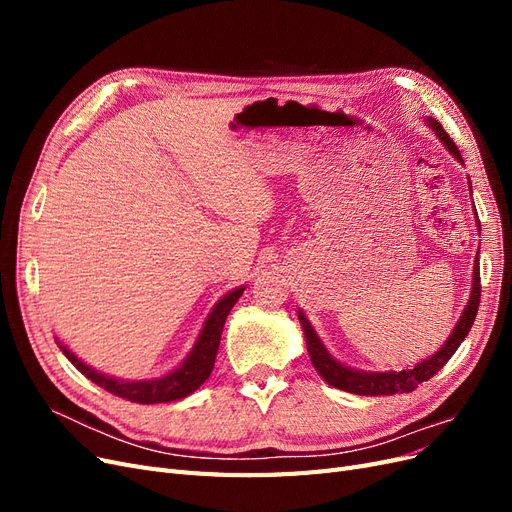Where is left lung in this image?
<instances>
[{"label": "left lung", "mask_w": 512, "mask_h": 512, "mask_svg": "<svg viewBox=\"0 0 512 512\" xmlns=\"http://www.w3.org/2000/svg\"><path fill=\"white\" fill-rule=\"evenodd\" d=\"M427 126L438 134L440 141L446 145V149L453 153V156L461 160V153L457 149V145L453 143V138L444 132V128L440 126V121L436 119H427ZM474 284H472V294L470 301L463 309V314L459 318V322L455 324L453 333L448 335L446 344L429 356L427 361L414 365L412 369H401V371H356L350 367H344L342 363H337L333 356L327 352L320 344V339L316 335V331L312 329V324L303 316V312H299V320L301 327L305 333V342H307V352L309 359H312L314 367L318 374L324 378V382L335 386L339 391H348L354 395H395V393H412L418 384L427 382L429 378H433L438 371L448 363V359L457 352V348L461 346L463 339L470 333L476 312H478V303H480V267H478V256L474 260Z\"/></svg>", "instance_id": "1"}]
</instances>
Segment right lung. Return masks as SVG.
Segmentation results:
<instances>
[{"instance_id": "add662e5", "label": "right lung", "mask_w": 512, "mask_h": 512, "mask_svg": "<svg viewBox=\"0 0 512 512\" xmlns=\"http://www.w3.org/2000/svg\"><path fill=\"white\" fill-rule=\"evenodd\" d=\"M243 290L245 288H237L230 294H226L224 299H220V303L213 307V312L205 320V327H203V331H200L188 359H185L175 371H170V374L164 378L143 380V382H123L117 378H108L104 374H98V371L91 369L89 365H85L81 359H76V356L66 346L59 344V348L64 350L68 361L76 369H79L85 378H89L94 384L102 386L104 391L113 393L121 399L134 401V404H166V401L183 399L190 393H194L198 386L211 376L215 356H218V348H220L224 322L230 314L232 305L239 301Z\"/></svg>"}]
</instances>
